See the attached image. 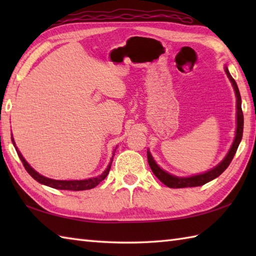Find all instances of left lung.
Segmentation results:
<instances>
[{
    "label": "left lung",
    "mask_w": 256,
    "mask_h": 256,
    "mask_svg": "<svg viewBox=\"0 0 256 256\" xmlns=\"http://www.w3.org/2000/svg\"><path fill=\"white\" fill-rule=\"evenodd\" d=\"M226 74L228 76V78L230 79L233 89L236 91V138L234 140H233L231 148L229 150V153L226 154V156L224 158L219 165H216L214 168H212L209 172H206L204 174H199V175H194L192 177H177L170 175V172H167L165 170H162V168L156 164V162L154 160L153 156L148 150V160L152 172H154V175L160 179V180L166 184L167 187L170 188H184V187H198V186H202V184L209 182L211 180H214V178L219 177L222 172H224L228 166L230 165L231 160L234 157L236 150L238 148V144H240L241 140H242V135H243V112H242V108H241V96H240V91H238V88L236 86V80L232 78V76L230 74L229 70L226 67Z\"/></svg>",
    "instance_id": "left-lung-1"
}]
</instances>
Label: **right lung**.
Returning a JSON list of instances; mask_svg holds the SVG:
<instances>
[{"label": "right lung", "mask_w": 256, "mask_h": 256, "mask_svg": "<svg viewBox=\"0 0 256 256\" xmlns=\"http://www.w3.org/2000/svg\"><path fill=\"white\" fill-rule=\"evenodd\" d=\"M12 142L15 146V150L18 152V155L20 157V160L23 162V165L25 167V170H27V172L30 174V175L35 179L36 182H38L40 184H45V186L48 187H52V188H55V189H62V190H74V192H79V190H88L91 188H94L96 186H98L103 179H104L108 172H110V168H111V164H112V158L111 162H108V165L106 167V170L103 172L100 176L94 177V178H89V179H84V180H55V179H52V178H47L45 176H42L40 174H38L36 170H32V168L28 165V162L25 160V158L23 156H22L20 152L18 150V148H16L15 142H14V138H12ZM114 156V153H113Z\"/></svg>", "instance_id": "1"}]
</instances>
